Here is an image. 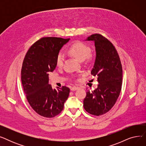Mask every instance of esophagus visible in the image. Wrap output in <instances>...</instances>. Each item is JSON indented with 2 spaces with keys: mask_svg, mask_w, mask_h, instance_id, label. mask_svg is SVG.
<instances>
[{
  "mask_svg": "<svg viewBox=\"0 0 146 146\" xmlns=\"http://www.w3.org/2000/svg\"><path fill=\"white\" fill-rule=\"evenodd\" d=\"M78 89H79V88H78V87L73 86V87H72V88L70 89V90H71L72 91H75V90H76Z\"/></svg>",
  "mask_w": 146,
  "mask_h": 146,
  "instance_id": "obj_1",
  "label": "esophagus"
}]
</instances>
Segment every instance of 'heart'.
<instances>
[{
    "label": "heart",
    "instance_id": "heart-1",
    "mask_svg": "<svg viewBox=\"0 0 146 146\" xmlns=\"http://www.w3.org/2000/svg\"><path fill=\"white\" fill-rule=\"evenodd\" d=\"M68 52L76 59L82 61L89 57L90 49L88 45L82 42L74 43L68 49ZM64 56L62 52H59L56 57V65L61 67L63 64Z\"/></svg>",
    "mask_w": 146,
    "mask_h": 146
}]
</instances>
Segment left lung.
Instances as JSON below:
<instances>
[{
  "label": "left lung",
  "mask_w": 146,
  "mask_h": 146,
  "mask_svg": "<svg viewBox=\"0 0 146 146\" xmlns=\"http://www.w3.org/2000/svg\"><path fill=\"white\" fill-rule=\"evenodd\" d=\"M85 41L95 43L96 57L91 74L96 76L99 85L94 91L86 92L83 106L90 114L99 116L112 108L119 95L122 65L117 51L105 37L95 34L88 36Z\"/></svg>",
  "instance_id": "left-lung-1"
}]
</instances>
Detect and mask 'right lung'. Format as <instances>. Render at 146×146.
Returning <instances> with one entry per match:
<instances>
[{
    "label": "right lung",
    "instance_id": "right-lung-1",
    "mask_svg": "<svg viewBox=\"0 0 146 146\" xmlns=\"http://www.w3.org/2000/svg\"><path fill=\"white\" fill-rule=\"evenodd\" d=\"M70 40L57 37H44L27 51L21 69V81L27 100L40 115L52 118L63 111L70 89H52L48 83V72L56 67L60 50Z\"/></svg>",
    "mask_w": 146,
    "mask_h": 146
}]
</instances>
